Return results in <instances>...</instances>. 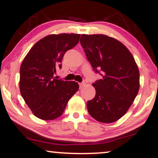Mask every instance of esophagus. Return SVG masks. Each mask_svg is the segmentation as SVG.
Listing matches in <instances>:
<instances>
[{"label":"esophagus","instance_id":"esophagus-1","mask_svg":"<svg viewBox=\"0 0 158 158\" xmlns=\"http://www.w3.org/2000/svg\"><path fill=\"white\" fill-rule=\"evenodd\" d=\"M79 87H80V88H82V87H84L85 86V82H82V83H79Z\"/></svg>","mask_w":158,"mask_h":158}]
</instances>
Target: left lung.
I'll use <instances>...</instances> for the list:
<instances>
[{"instance_id":"left-lung-1","label":"left lung","mask_w":158,"mask_h":158,"mask_svg":"<svg viewBox=\"0 0 158 158\" xmlns=\"http://www.w3.org/2000/svg\"><path fill=\"white\" fill-rule=\"evenodd\" d=\"M80 43L94 70L102 71V79L92 85L96 95L87 102L88 112L100 123L116 122L126 114L138 94L137 63L128 49L110 36L83 34Z\"/></svg>"}]
</instances>
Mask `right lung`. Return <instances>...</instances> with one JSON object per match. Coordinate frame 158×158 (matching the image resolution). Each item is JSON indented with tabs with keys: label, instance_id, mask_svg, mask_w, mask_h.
<instances>
[{
	"label": "right lung",
	"instance_id": "obj_1",
	"mask_svg": "<svg viewBox=\"0 0 158 158\" xmlns=\"http://www.w3.org/2000/svg\"><path fill=\"white\" fill-rule=\"evenodd\" d=\"M80 34H52L40 39L25 56L20 68V92L32 114L43 120L62 115L79 90L75 81L54 77L64 53L78 44Z\"/></svg>",
	"mask_w": 158,
	"mask_h": 158
}]
</instances>
